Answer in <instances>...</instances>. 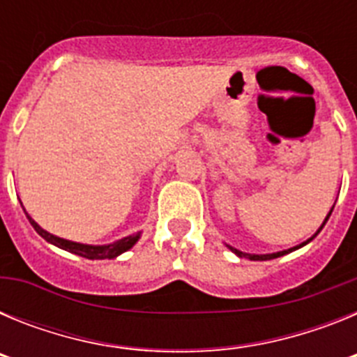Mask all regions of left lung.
I'll list each match as a JSON object with an SVG mask.
<instances>
[{
    "label": "left lung",
    "mask_w": 357,
    "mask_h": 357,
    "mask_svg": "<svg viewBox=\"0 0 357 357\" xmlns=\"http://www.w3.org/2000/svg\"><path fill=\"white\" fill-rule=\"evenodd\" d=\"M333 209H334V206H333ZM333 209L329 211V214H327V216H326V220H324V223H321V225H320V229H318L317 232H314V234L311 236V238H309V239H305V241H302L301 245H296V247H291V248H288V250L273 252V254H247V252H241V250H238V248L230 247V245H227V247H229L230 250L234 252V254L238 255V257H247V259H250V261H270V259H275V257H280V255H286V254H289V252H293V250H298V248L305 247V245H307V243H311V241H313V239L317 238V236H318V232H320V230L324 229V225H326V223H327V220H329V216H331V213H333Z\"/></svg>",
    "instance_id": "8db88e82"
}]
</instances>
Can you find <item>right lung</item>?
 Masks as SVG:
<instances>
[{
    "instance_id": "right-lung-1",
    "label": "right lung",
    "mask_w": 357,
    "mask_h": 357,
    "mask_svg": "<svg viewBox=\"0 0 357 357\" xmlns=\"http://www.w3.org/2000/svg\"><path fill=\"white\" fill-rule=\"evenodd\" d=\"M26 213V211H24ZM28 222L31 223V227L37 230V234L40 238H44L48 243L55 245V247L62 248L66 252H71V254H77L80 257H85V259H116L118 255H121L123 252L130 250L135 243L139 241L141 232L137 234H130L127 238H121L114 243H107V245H85V243H77V241H69V239L59 238V236L52 234L48 230H44L39 223L26 213Z\"/></svg>"
}]
</instances>
